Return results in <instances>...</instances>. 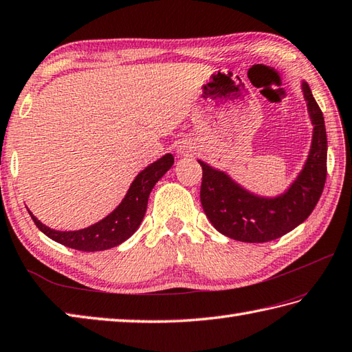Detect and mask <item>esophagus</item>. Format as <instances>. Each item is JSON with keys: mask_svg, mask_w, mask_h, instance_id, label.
<instances>
[{"mask_svg": "<svg viewBox=\"0 0 352 352\" xmlns=\"http://www.w3.org/2000/svg\"><path fill=\"white\" fill-rule=\"evenodd\" d=\"M178 153H180L182 155H186V157H188V155H192V154H194V149H192L190 146H183V148L178 149Z\"/></svg>", "mask_w": 352, "mask_h": 352, "instance_id": "obj_1", "label": "esophagus"}]
</instances>
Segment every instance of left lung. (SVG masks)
I'll list each match as a JSON object with an SVG mask.
<instances>
[{
  "label": "left lung",
  "mask_w": 352,
  "mask_h": 352,
  "mask_svg": "<svg viewBox=\"0 0 352 352\" xmlns=\"http://www.w3.org/2000/svg\"><path fill=\"white\" fill-rule=\"evenodd\" d=\"M313 129L304 169L284 194L267 198L244 189L223 170L198 160L203 168L199 198L215 229L243 243L278 239L304 223L318 204L327 180V129L323 114L307 82H302Z\"/></svg>",
  "instance_id": "left-lung-1"
}]
</instances>
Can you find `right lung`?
<instances>
[{
  "mask_svg": "<svg viewBox=\"0 0 352 352\" xmlns=\"http://www.w3.org/2000/svg\"><path fill=\"white\" fill-rule=\"evenodd\" d=\"M174 164V155L166 154L157 162L151 163L139 175L134 178L122 203L109 213L108 217L100 219L85 229L60 232L47 227L39 221L29 210L32 219L38 229L52 238L56 243L82 252H100L111 249L126 241L133 233L139 229L144 212L148 208V198L155 183L166 174Z\"/></svg>",
  "mask_w": 352,
  "mask_h": 352,
  "instance_id": "add662e5",
  "label": "right lung"
}]
</instances>
